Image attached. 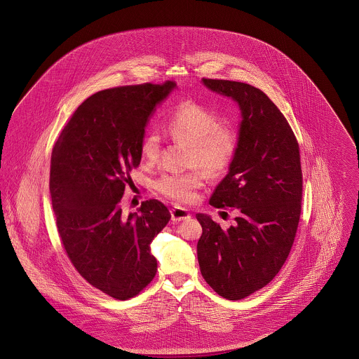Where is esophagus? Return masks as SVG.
Listing matches in <instances>:
<instances>
[{"label":"esophagus","instance_id":"1","mask_svg":"<svg viewBox=\"0 0 359 359\" xmlns=\"http://www.w3.org/2000/svg\"><path fill=\"white\" fill-rule=\"evenodd\" d=\"M191 218V214L187 208H182V207H174L171 208V219L174 222H180V221H185V219H189Z\"/></svg>","mask_w":359,"mask_h":359}]
</instances>
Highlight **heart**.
I'll return each mask as SVG.
<instances>
[{
	"instance_id": "obj_1",
	"label": "heart",
	"mask_w": 359,
	"mask_h": 359,
	"mask_svg": "<svg viewBox=\"0 0 359 359\" xmlns=\"http://www.w3.org/2000/svg\"><path fill=\"white\" fill-rule=\"evenodd\" d=\"M165 133L175 142L188 144L191 148L188 165L202 168L210 177H217L229 167L239 142L232 127L219 124L215 113L195 102L180 103L171 111L165 121ZM160 152V135L151 130L141 141L142 160L154 164L158 160ZM201 170L192 168L185 172H163L154 181V188L170 201L191 203L205 182L204 170Z\"/></svg>"
}]
</instances>
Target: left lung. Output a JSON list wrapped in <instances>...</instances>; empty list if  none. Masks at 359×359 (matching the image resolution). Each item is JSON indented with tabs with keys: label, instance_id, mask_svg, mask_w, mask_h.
<instances>
[{
	"label": "left lung",
	"instance_id": "1",
	"mask_svg": "<svg viewBox=\"0 0 359 359\" xmlns=\"http://www.w3.org/2000/svg\"><path fill=\"white\" fill-rule=\"evenodd\" d=\"M203 84L236 101L242 123L229 171L210 198L217 208L236 210V224L224 229L198 214V259L217 294L242 300L275 278L293 246L303 198L300 149L287 120L261 90L229 80Z\"/></svg>",
	"mask_w": 359,
	"mask_h": 359
}]
</instances>
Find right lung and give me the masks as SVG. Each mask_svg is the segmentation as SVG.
Here are the masks:
<instances>
[{
  "instance_id": "1",
  "label": "right lung",
  "mask_w": 359,
  "mask_h": 359,
  "mask_svg": "<svg viewBox=\"0 0 359 359\" xmlns=\"http://www.w3.org/2000/svg\"><path fill=\"white\" fill-rule=\"evenodd\" d=\"M174 87L147 83L91 95L52 149L50 192L63 249L91 286L116 300L140 294L157 271L151 243L170 221L168 208L151 199L126 217L120 201L141 163L149 116Z\"/></svg>"
}]
</instances>
